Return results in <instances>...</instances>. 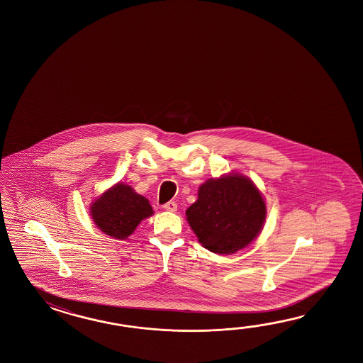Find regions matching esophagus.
<instances>
[{"label": "esophagus", "instance_id": "esophagus-1", "mask_svg": "<svg viewBox=\"0 0 363 363\" xmlns=\"http://www.w3.org/2000/svg\"><path fill=\"white\" fill-rule=\"evenodd\" d=\"M166 211H177L178 210V205H177V202H174V201H170V202H167V203H164L162 206Z\"/></svg>", "mask_w": 363, "mask_h": 363}]
</instances>
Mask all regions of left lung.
I'll return each mask as SVG.
<instances>
[{
    "label": "left lung",
    "mask_w": 363,
    "mask_h": 363,
    "mask_svg": "<svg viewBox=\"0 0 363 363\" xmlns=\"http://www.w3.org/2000/svg\"><path fill=\"white\" fill-rule=\"evenodd\" d=\"M185 216L202 247L216 255H232L262 231L266 203L250 179L230 174L201 185L199 199Z\"/></svg>",
    "instance_id": "obj_1"
}]
</instances>
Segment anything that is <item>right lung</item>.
<instances>
[{
    "mask_svg": "<svg viewBox=\"0 0 363 363\" xmlns=\"http://www.w3.org/2000/svg\"><path fill=\"white\" fill-rule=\"evenodd\" d=\"M153 214L149 201L130 185L118 183L91 205L93 222L114 239H127L140 222Z\"/></svg>",
    "mask_w": 363,
    "mask_h": 363,
    "instance_id": "obj_1",
    "label": "right lung"
}]
</instances>
